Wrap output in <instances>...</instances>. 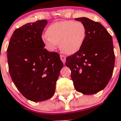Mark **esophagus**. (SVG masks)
Segmentation results:
<instances>
[{
    "label": "esophagus",
    "mask_w": 121,
    "mask_h": 121,
    "mask_svg": "<svg viewBox=\"0 0 121 121\" xmlns=\"http://www.w3.org/2000/svg\"><path fill=\"white\" fill-rule=\"evenodd\" d=\"M60 59H61L62 62L64 63V64H65V61H66V57L65 56L62 55V54H60Z\"/></svg>",
    "instance_id": "34e87169"
}]
</instances>
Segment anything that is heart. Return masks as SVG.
Returning a JSON list of instances; mask_svg holds the SVG:
<instances>
[{"instance_id": "heart-1", "label": "heart", "mask_w": 121, "mask_h": 121, "mask_svg": "<svg viewBox=\"0 0 121 121\" xmlns=\"http://www.w3.org/2000/svg\"><path fill=\"white\" fill-rule=\"evenodd\" d=\"M86 28L80 21H64L51 24L42 40L48 50L53 51L59 44L62 52L68 54L77 53L86 39Z\"/></svg>"}]
</instances>
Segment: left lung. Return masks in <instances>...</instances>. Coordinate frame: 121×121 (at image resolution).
<instances>
[{
  "label": "left lung",
  "instance_id": "1",
  "mask_svg": "<svg viewBox=\"0 0 121 121\" xmlns=\"http://www.w3.org/2000/svg\"><path fill=\"white\" fill-rule=\"evenodd\" d=\"M75 20L86 26V39L77 53L67 57L65 65L71 70L76 91L93 95L103 90L113 74L115 60L113 39L99 22L86 17Z\"/></svg>",
  "mask_w": 121,
  "mask_h": 121
}]
</instances>
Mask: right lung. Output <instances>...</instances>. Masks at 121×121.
Returning <instances> with one entry per match:
<instances>
[{"label":"right lung","mask_w":121,"mask_h":121,"mask_svg":"<svg viewBox=\"0 0 121 121\" xmlns=\"http://www.w3.org/2000/svg\"><path fill=\"white\" fill-rule=\"evenodd\" d=\"M47 20L28 23L16 29L7 48L13 82L23 96L34 102L50 99L62 68L59 54L45 48L42 34Z\"/></svg>","instance_id":"1"}]
</instances>
